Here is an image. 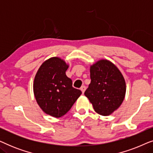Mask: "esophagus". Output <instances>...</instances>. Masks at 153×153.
Returning <instances> with one entry per match:
<instances>
[{
  "label": "esophagus",
  "instance_id": "34e87169",
  "mask_svg": "<svg viewBox=\"0 0 153 153\" xmlns=\"http://www.w3.org/2000/svg\"><path fill=\"white\" fill-rule=\"evenodd\" d=\"M81 91L82 92V93H84V92L85 91V85H83V86L81 87Z\"/></svg>",
  "mask_w": 153,
  "mask_h": 153
}]
</instances>
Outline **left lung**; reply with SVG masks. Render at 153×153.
Segmentation results:
<instances>
[{
	"mask_svg": "<svg viewBox=\"0 0 153 153\" xmlns=\"http://www.w3.org/2000/svg\"><path fill=\"white\" fill-rule=\"evenodd\" d=\"M91 82L84 95L94 110L102 116H109L124 100L126 83L120 70L107 60H100L90 69Z\"/></svg>",
	"mask_w": 153,
	"mask_h": 153,
	"instance_id": "obj_1",
	"label": "left lung"
}]
</instances>
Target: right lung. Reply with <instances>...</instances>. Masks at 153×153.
I'll list each match as a JSON object with an SVG mask.
<instances>
[{
    "label": "right lung",
    "instance_id": "right-lung-1",
    "mask_svg": "<svg viewBox=\"0 0 153 153\" xmlns=\"http://www.w3.org/2000/svg\"><path fill=\"white\" fill-rule=\"evenodd\" d=\"M69 65L58 57L49 58L42 64L35 76L33 92L35 100L45 114L60 118L68 112L81 95L72 87L65 74Z\"/></svg>",
    "mask_w": 153,
    "mask_h": 153
}]
</instances>
